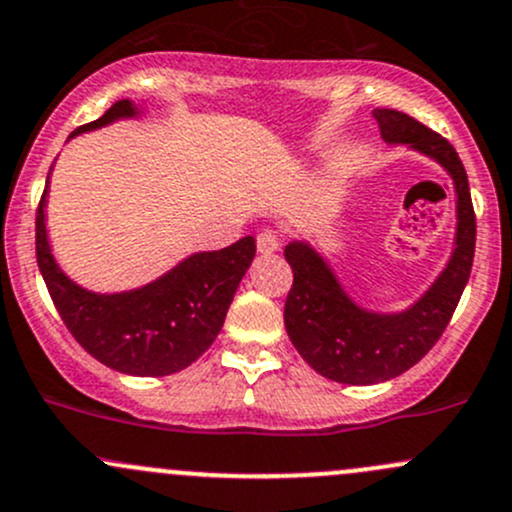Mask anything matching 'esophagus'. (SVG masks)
Wrapping results in <instances>:
<instances>
[{"mask_svg": "<svg viewBox=\"0 0 512 512\" xmlns=\"http://www.w3.org/2000/svg\"><path fill=\"white\" fill-rule=\"evenodd\" d=\"M256 246L261 254H273L281 246V239H278V234L273 229H261L256 236Z\"/></svg>", "mask_w": 512, "mask_h": 512, "instance_id": "esophagus-1", "label": "esophagus"}]
</instances>
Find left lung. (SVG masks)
Returning <instances> with one entry per match:
<instances>
[{"mask_svg":"<svg viewBox=\"0 0 512 512\" xmlns=\"http://www.w3.org/2000/svg\"><path fill=\"white\" fill-rule=\"evenodd\" d=\"M374 118L384 140L412 145L451 172L458 194L456 249L439 281L407 313L374 315L342 293L310 246H286L283 254L293 268V286L283 308L288 337L315 372L342 384L387 382L414 367L444 335L476 254V212L456 147L402 110L377 108Z\"/></svg>","mask_w":512,"mask_h":512,"instance_id":"left-lung-1","label":"left lung"}]
</instances>
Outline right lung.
Returning a JSON list of instances; mask_svg holds the SVG:
<instances>
[{"instance_id":"right-lung-1","label":"right lung","mask_w":512,"mask_h":512,"mask_svg":"<svg viewBox=\"0 0 512 512\" xmlns=\"http://www.w3.org/2000/svg\"><path fill=\"white\" fill-rule=\"evenodd\" d=\"M133 113L130 100H118L76 133ZM254 254V236H244L221 251L189 256L140 291L96 295L59 271L46 241L44 197L36 209V263L63 325L88 355L110 370L135 377L179 372L209 350Z\"/></svg>"}]
</instances>
